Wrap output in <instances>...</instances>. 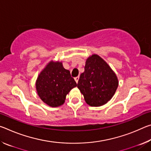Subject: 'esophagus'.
Segmentation results:
<instances>
[{
    "instance_id": "esophagus-1",
    "label": "esophagus",
    "mask_w": 151,
    "mask_h": 151,
    "mask_svg": "<svg viewBox=\"0 0 151 151\" xmlns=\"http://www.w3.org/2000/svg\"><path fill=\"white\" fill-rule=\"evenodd\" d=\"M78 80H79V76H77V77H75V81L76 83H78Z\"/></svg>"
}]
</instances>
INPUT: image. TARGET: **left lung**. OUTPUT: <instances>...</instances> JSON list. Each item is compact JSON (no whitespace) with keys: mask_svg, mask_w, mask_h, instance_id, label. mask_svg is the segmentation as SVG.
<instances>
[{"mask_svg":"<svg viewBox=\"0 0 151 151\" xmlns=\"http://www.w3.org/2000/svg\"><path fill=\"white\" fill-rule=\"evenodd\" d=\"M118 86L115 73L103 58L96 54L87 58L77 87L89 106H101L108 103Z\"/></svg>","mask_w":151,"mask_h":151,"instance_id":"8db88e82","label":"left lung"}]
</instances>
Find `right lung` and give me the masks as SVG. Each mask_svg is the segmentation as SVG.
Segmentation results:
<instances>
[{
	"instance_id": "add662e5",
	"label": "right lung",
	"mask_w": 151,
	"mask_h": 151,
	"mask_svg": "<svg viewBox=\"0 0 151 151\" xmlns=\"http://www.w3.org/2000/svg\"><path fill=\"white\" fill-rule=\"evenodd\" d=\"M35 86L38 95L45 104L58 107L64 104L66 95L76 83L62 62L51 60L38 76Z\"/></svg>"
}]
</instances>
